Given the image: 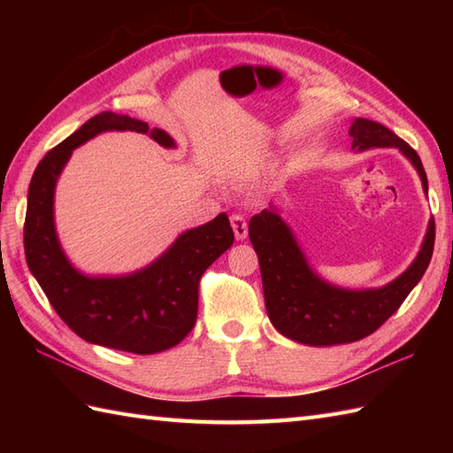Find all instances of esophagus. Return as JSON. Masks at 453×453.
Masks as SVG:
<instances>
[{
    "label": "esophagus",
    "instance_id": "esophagus-1",
    "mask_svg": "<svg viewBox=\"0 0 453 453\" xmlns=\"http://www.w3.org/2000/svg\"><path fill=\"white\" fill-rule=\"evenodd\" d=\"M229 221H232V227H234V234H235V239L237 242H243V239L247 237V221L242 214H234L232 218H229Z\"/></svg>",
    "mask_w": 453,
    "mask_h": 453
}]
</instances>
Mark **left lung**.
Listing matches in <instances>:
<instances>
[{
  "label": "left lung",
  "instance_id": "left-lung-1",
  "mask_svg": "<svg viewBox=\"0 0 453 453\" xmlns=\"http://www.w3.org/2000/svg\"><path fill=\"white\" fill-rule=\"evenodd\" d=\"M352 150L399 148L418 171L428 195V180L418 153L395 132L380 122L354 119L350 124ZM436 226L428 229L420 251L405 273L383 288L344 290L317 276L307 265L290 227L271 206L249 221V239L261 265L268 319L288 339L310 346H333L360 341L378 331L395 313L430 265Z\"/></svg>",
  "mask_w": 453,
  "mask_h": 453
}]
</instances>
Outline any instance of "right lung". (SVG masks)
Wrapping results in <instances>:
<instances>
[{
    "mask_svg": "<svg viewBox=\"0 0 453 453\" xmlns=\"http://www.w3.org/2000/svg\"><path fill=\"white\" fill-rule=\"evenodd\" d=\"M150 134L175 148L167 132L117 112H101L58 143L38 163L28 185L25 257L48 302L70 329L91 344L156 354L173 349L192 331L198 313V284L206 268L234 243L221 211L211 221L177 237L150 266L127 276H85L64 255L54 227V190L72 151L101 132Z\"/></svg>",
    "mask_w": 453,
    "mask_h": 453,
    "instance_id": "right-lung-1",
    "label": "right lung"
}]
</instances>
